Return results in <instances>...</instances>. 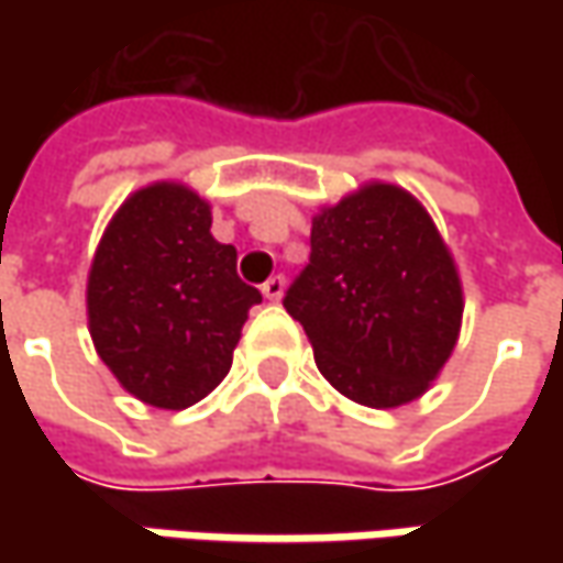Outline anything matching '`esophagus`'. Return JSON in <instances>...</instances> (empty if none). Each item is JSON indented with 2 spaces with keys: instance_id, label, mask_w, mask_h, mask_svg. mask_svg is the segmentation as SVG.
Here are the masks:
<instances>
[{
  "instance_id": "obj_1",
  "label": "esophagus",
  "mask_w": 563,
  "mask_h": 563,
  "mask_svg": "<svg viewBox=\"0 0 563 563\" xmlns=\"http://www.w3.org/2000/svg\"><path fill=\"white\" fill-rule=\"evenodd\" d=\"M282 294H285V278L282 275H272L269 282L263 285V297L266 300H282Z\"/></svg>"
}]
</instances>
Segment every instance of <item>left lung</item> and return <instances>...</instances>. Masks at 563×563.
Returning a JSON list of instances; mask_svg holds the SVG:
<instances>
[{
	"label": "left lung",
	"mask_w": 563,
	"mask_h": 563,
	"mask_svg": "<svg viewBox=\"0 0 563 563\" xmlns=\"http://www.w3.org/2000/svg\"><path fill=\"white\" fill-rule=\"evenodd\" d=\"M285 310L332 388L388 410L439 378L461 335L464 288L426 206L404 187L369 181L313 216L310 263Z\"/></svg>",
	"instance_id": "obj_1"
}]
</instances>
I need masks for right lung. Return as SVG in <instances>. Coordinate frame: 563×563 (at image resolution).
Returning <instances> with one entry per match:
<instances>
[{"mask_svg": "<svg viewBox=\"0 0 563 563\" xmlns=\"http://www.w3.org/2000/svg\"><path fill=\"white\" fill-rule=\"evenodd\" d=\"M212 206L181 181L134 190L106 225L87 275V325L124 391L185 410L231 369L256 288L212 238Z\"/></svg>", "mask_w": 563, "mask_h": 563, "instance_id": "obj_1", "label": "right lung"}]
</instances>
